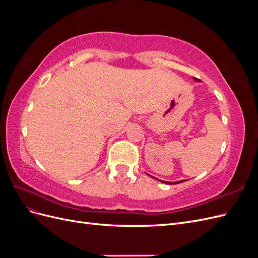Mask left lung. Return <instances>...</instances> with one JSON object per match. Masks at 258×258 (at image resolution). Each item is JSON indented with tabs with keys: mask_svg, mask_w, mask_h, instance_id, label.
<instances>
[{
	"mask_svg": "<svg viewBox=\"0 0 258 258\" xmlns=\"http://www.w3.org/2000/svg\"><path fill=\"white\" fill-rule=\"evenodd\" d=\"M194 81H196V82H199V80H197V79H195L194 77ZM160 181V179H159ZM160 182H162V183H165V184H169V185H172V184H178V183H182V182H184V181H177V182H166V181H160Z\"/></svg>",
	"mask_w": 258,
	"mask_h": 258,
	"instance_id": "obj_1",
	"label": "left lung"
}]
</instances>
